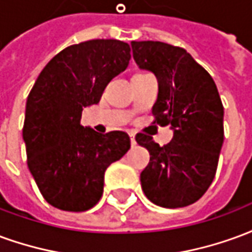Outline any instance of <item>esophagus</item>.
I'll return each mask as SVG.
<instances>
[{
	"mask_svg": "<svg viewBox=\"0 0 252 252\" xmlns=\"http://www.w3.org/2000/svg\"><path fill=\"white\" fill-rule=\"evenodd\" d=\"M129 137H131V144L132 146H135V144H136V140H135V133H133V132H129Z\"/></svg>",
	"mask_w": 252,
	"mask_h": 252,
	"instance_id": "obj_1",
	"label": "esophagus"
}]
</instances>
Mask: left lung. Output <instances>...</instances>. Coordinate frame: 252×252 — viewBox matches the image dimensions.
<instances>
[{
	"label": "left lung",
	"mask_w": 252,
	"mask_h": 252,
	"mask_svg": "<svg viewBox=\"0 0 252 252\" xmlns=\"http://www.w3.org/2000/svg\"><path fill=\"white\" fill-rule=\"evenodd\" d=\"M133 59L155 74L158 98L155 123L174 131L160 147L153 137L137 133L150 162L140 174L148 200L163 208H182L200 200L216 174L224 142V108L209 72L181 47L162 41H132Z\"/></svg>",
	"instance_id": "8db88e82"
}]
</instances>
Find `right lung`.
Segmentation results:
<instances>
[{"instance_id":"1","label":"right lung","mask_w":252,"mask_h":252,"mask_svg":"<svg viewBox=\"0 0 252 252\" xmlns=\"http://www.w3.org/2000/svg\"><path fill=\"white\" fill-rule=\"evenodd\" d=\"M131 47L115 39L74 44L52 58L27 98L23 139L28 169L50 205L93 208L110 163L131 147L126 132L81 126L83 108L98 104L106 85L128 67Z\"/></svg>"}]
</instances>
